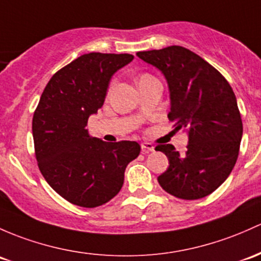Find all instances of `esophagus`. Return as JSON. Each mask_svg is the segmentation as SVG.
Listing matches in <instances>:
<instances>
[{
  "mask_svg": "<svg viewBox=\"0 0 261 261\" xmlns=\"http://www.w3.org/2000/svg\"><path fill=\"white\" fill-rule=\"evenodd\" d=\"M141 149H142V151L147 152V151H153V149H155V147H153V145L150 144V142H142Z\"/></svg>",
  "mask_w": 261,
  "mask_h": 261,
  "instance_id": "1",
  "label": "esophagus"
}]
</instances>
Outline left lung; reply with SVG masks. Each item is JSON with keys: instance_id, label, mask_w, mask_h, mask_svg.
<instances>
[{"instance_id": "8db88e82", "label": "left lung", "mask_w": 261, "mask_h": 261, "mask_svg": "<svg viewBox=\"0 0 261 261\" xmlns=\"http://www.w3.org/2000/svg\"><path fill=\"white\" fill-rule=\"evenodd\" d=\"M164 75L170 92V121L188 134L185 153L159 145L169 167L158 177L166 193L196 200L215 191L234 169L243 138L237 97L229 82L199 55L181 46L138 52Z\"/></svg>"}]
</instances>
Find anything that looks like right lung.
<instances>
[{"mask_svg":"<svg viewBox=\"0 0 261 261\" xmlns=\"http://www.w3.org/2000/svg\"><path fill=\"white\" fill-rule=\"evenodd\" d=\"M133 60L128 54H85L57 71L41 95L32 120L38 167L71 204H106L121 190L127 164L139 156L136 141L106 142L86 128L103 105L114 73Z\"/></svg>","mask_w":261,"mask_h":261,"instance_id":"right-lung-1","label":"right lung"}]
</instances>
